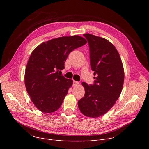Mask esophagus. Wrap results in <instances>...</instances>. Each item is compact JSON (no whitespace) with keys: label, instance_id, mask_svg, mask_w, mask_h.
<instances>
[{"label":"esophagus","instance_id":"34e87169","mask_svg":"<svg viewBox=\"0 0 149 149\" xmlns=\"http://www.w3.org/2000/svg\"><path fill=\"white\" fill-rule=\"evenodd\" d=\"M79 84V82L76 81H74V82H73V85L74 86H77Z\"/></svg>","mask_w":149,"mask_h":149}]
</instances>
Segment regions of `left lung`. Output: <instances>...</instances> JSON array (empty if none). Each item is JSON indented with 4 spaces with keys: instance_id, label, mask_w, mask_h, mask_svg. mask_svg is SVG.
I'll return each mask as SVG.
<instances>
[{
    "instance_id": "1",
    "label": "left lung",
    "mask_w": 149,
    "mask_h": 149,
    "mask_svg": "<svg viewBox=\"0 0 149 149\" xmlns=\"http://www.w3.org/2000/svg\"><path fill=\"white\" fill-rule=\"evenodd\" d=\"M89 47L90 64L94 71V83L83 82L84 96L78 106L85 116L97 118L107 113L121 92L124 73L122 61L115 47L106 39L90 34H83Z\"/></svg>"
}]
</instances>
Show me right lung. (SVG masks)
Instances as JSON below:
<instances>
[{
	"instance_id": "obj_1",
	"label": "right lung",
	"mask_w": 149,
	"mask_h": 149,
	"mask_svg": "<svg viewBox=\"0 0 149 149\" xmlns=\"http://www.w3.org/2000/svg\"><path fill=\"white\" fill-rule=\"evenodd\" d=\"M87 43L79 36L44 42L31 53L25 74V87L36 107L45 113L57 111L73 81L60 75L70 52Z\"/></svg>"
}]
</instances>
